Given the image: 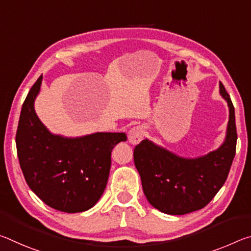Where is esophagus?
I'll list each match as a JSON object with an SVG mask.
<instances>
[{"label":"esophagus","instance_id":"34e87169","mask_svg":"<svg viewBox=\"0 0 251 251\" xmlns=\"http://www.w3.org/2000/svg\"><path fill=\"white\" fill-rule=\"evenodd\" d=\"M144 137L143 126H135L128 131V142L131 145H137Z\"/></svg>","mask_w":251,"mask_h":251}]
</instances>
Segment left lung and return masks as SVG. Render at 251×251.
<instances>
[{
    "instance_id": "1",
    "label": "left lung",
    "mask_w": 251,
    "mask_h": 251,
    "mask_svg": "<svg viewBox=\"0 0 251 251\" xmlns=\"http://www.w3.org/2000/svg\"><path fill=\"white\" fill-rule=\"evenodd\" d=\"M219 92L229 107L226 138L218 150L198 158H184L144 139L134 161L144 194L152 207L168 215H185L209 203L226 181L236 154L235 108L223 83Z\"/></svg>"
}]
</instances>
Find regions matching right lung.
I'll list each match as a JSON object with an SVG mask.
<instances>
[{
    "instance_id": "1",
    "label": "right lung",
    "mask_w": 251,
    "mask_h": 251,
    "mask_svg": "<svg viewBox=\"0 0 251 251\" xmlns=\"http://www.w3.org/2000/svg\"><path fill=\"white\" fill-rule=\"evenodd\" d=\"M42 75L21 110L16 150L25 180L46 205L64 212L88 210L99 201L108 180L110 155L125 133H95L67 138L54 135L34 109Z\"/></svg>"
}]
</instances>
